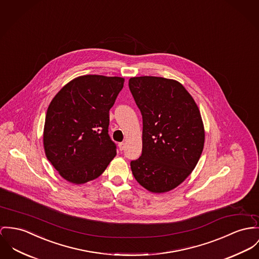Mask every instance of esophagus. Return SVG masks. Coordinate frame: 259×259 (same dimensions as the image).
<instances>
[{"mask_svg": "<svg viewBox=\"0 0 259 259\" xmlns=\"http://www.w3.org/2000/svg\"><path fill=\"white\" fill-rule=\"evenodd\" d=\"M118 147H119L120 151H123L124 148H125V144H124V143H119V144H118Z\"/></svg>", "mask_w": 259, "mask_h": 259, "instance_id": "obj_1", "label": "esophagus"}]
</instances>
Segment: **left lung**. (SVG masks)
Instances as JSON below:
<instances>
[{"label":"left lung","mask_w":259,"mask_h":259,"mask_svg":"<svg viewBox=\"0 0 259 259\" xmlns=\"http://www.w3.org/2000/svg\"><path fill=\"white\" fill-rule=\"evenodd\" d=\"M129 89L143 118V148L130 165L135 179L154 193L169 191L194 169L204 147L199 108L177 80L135 77Z\"/></svg>","instance_id":"1"}]
</instances>
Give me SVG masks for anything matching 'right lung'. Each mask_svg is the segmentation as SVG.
Instances as JSON below:
<instances>
[{
  "mask_svg": "<svg viewBox=\"0 0 259 259\" xmlns=\"http://www.w3.org/2000/svg\"><path fill=\"white\" fill-rule=\"evenodd\" d=\"M124 79L80 76L50 102L44 124L45 155L63 179L76 184L99 178L116 155L108 135L109 110Z\"/></svg>",
  "mask_w": 259,
  "mask_h": 259,
  "instance_id": "obj_1",
  "label": "right lung"
}]
</instances>
